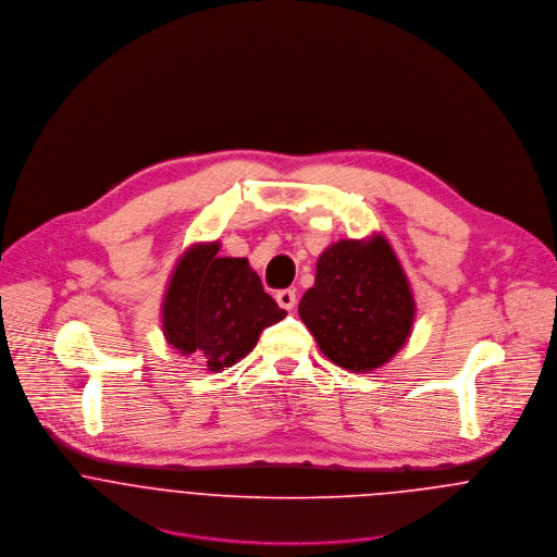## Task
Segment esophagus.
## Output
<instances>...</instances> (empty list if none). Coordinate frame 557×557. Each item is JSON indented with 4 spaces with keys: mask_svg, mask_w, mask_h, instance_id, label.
Instances as JSON below:
<instances>
[{
    "mask_svg": "<svg viewBox=\"0 0 557 557\" xmlns=\"http://www.w3.org/2000/svg\"><path fill=\"white\" fill-rule=\"evenodd\" d=\"M296 292L294 289H281V292H276V302H278V307L281 309H285V311H292L294 307H296Z\"/></svg>",
    "mask_w": 557,
    "mask_h": 557,
    "instance_id": "1",
    "label": "esophagus"
}]
</instances>
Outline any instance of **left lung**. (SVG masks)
Listing matches in <instances>:
<instances>
[{
	"mask_svg": "<svg viewBox=\"0 0 557 557\" xmlns=\"http://www.w3.org/2000/svg\"><path fill=\"white\" fill-rule=\"evenodd\" d=\"M298 313L334 364L367 373L411 334L416 302L388 239H338L318 259L315 285Z\"/></svg>",
	"mask_w": 557,
	"mask_h": 557,
	"instance_id": "1",
	"label": "left lung"
}]
</instances>
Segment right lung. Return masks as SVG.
Listing matches in <instances>:
<instances>
[{
	"mask_svg": "<svg viewBox=\"0 0 557 557\" xmlns=\"http://www.w3.org/2000/svg\"><path fill=\"white\" fill-rule=\"evenodd\" d=\"M219 242H206L182 252L160 311L166 343L216 373L242 360L263 327L287 315L263 292L248 259L219 257Z\"/></svg>",
	"mask_w": 557,
	"mask_h": 557,
	"instance_id": "obj_1",
	"label": "right lung"
}]
</instances>
